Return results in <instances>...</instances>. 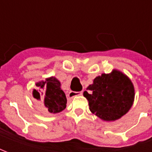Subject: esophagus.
<instances>
[{"label":"esophagus","mask_w":152,"mask_h":152,"mask_svg":"<svg viewBox=\"0 0 152 152\" xmlns=\"http://www.w3.org/2000/svg\"><path fill=\"white\" fill-rule=\"evenodd\" d=\"M83 94V91H79V92H75V91H71L69 93V96L70 98H73V97H75V96H79V95H81Z\"/></svg>","instance_id":"obj_1"}]
</instances>
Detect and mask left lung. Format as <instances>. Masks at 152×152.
<instances>
[{
  "instance_id": "obj_1",
  "label": "left lung",
  "mask_w": 152,
  "mask_h": 152,
  "mask_svg": "<svg viewBox=\"0 0 152 152\" xmlns=\"http://www.w3.org/2000/svg\"><path fill=\"white\" fill-rule=\"evenodd\" d=\"M84 92L89 102V110L100 119L113 121L129 112L134 99L133 83L124 74L113 70L110 74H102Z\"/></svg>"
}]
</instances>
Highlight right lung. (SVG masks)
<instances>
[{
  "instance_id": "obj_1",
  "label": "right lung",
  "mask_w": 152,
  "mask_h": 152,
  "mask_svg": "<svg viewBox=\"0 0 152 152\" xmlns=\"http://www.w3.org/2000/svg\"><path fill=\"white\" fill-rule=\"evenodd\" d=\"M60 82L55 77L47 78L45 81L37 83V86L43 89L41 94L37 90H33V97L38 101H41L45 108L50 113H58L66 108V98L60 88Z\"/></svg>"
}]
</instances>
